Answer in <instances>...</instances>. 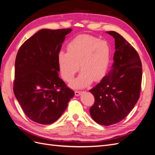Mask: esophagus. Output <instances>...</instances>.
<instances>
[{"label": "esophagus", "mask_w": 155, "mask_h": 155, "mask_svg": "<svg viewBox=\"0 0 155 155\" xmlns=\"http://www.w3.org/2000/svg\"><path fill=\"white\" fill-rule=\"evenodd\" d=\"M83 91H75V95H76V96H80L81 94L83 93Z\"/></svg>", "instance_id": "34e87169"}]
</instances>
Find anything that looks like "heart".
<instances>
[{"label":"heart","mask_w":155,"mask_h":155,"mask_svg":"<svg viewBox=\"0 0 155 155\" xmlns=\"http://www.w3.org/2000/svg\"><path fill=\"white\" fill-rule=\"evenodd\" d=\"M67 52L60 51L58 67L64 81L70 82L79 69V76L70 85L82 88L96 81L105 74L110 61V49L107 42L88 35H79L67 45ZM79 66H78V65Z\"/></svg>","instance_id":"heart-1"}]
</instances>
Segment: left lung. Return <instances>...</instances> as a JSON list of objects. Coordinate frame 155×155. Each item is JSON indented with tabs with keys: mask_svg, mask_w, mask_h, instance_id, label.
Masks as SVG:
<instances>
[{
	"mask_svg": "<svg viewBox=\"0 0 155 155\" xmlns=\"http://www.w3.org/2000/svg\"><path fill=\"white\" fill-rule=\"evenodd\" d=\"M107 33L115 40L114 63L110 71L89 91L95 98L91 117L102 125L118 123L129 114L140 97L142 78L137 51L118 33Z\"/></svg>",
	"mask_w": 155,
	"mask_h": 155,
	"instance_id": "8db88e82",
	"label": "left lung"
}]
</instances>
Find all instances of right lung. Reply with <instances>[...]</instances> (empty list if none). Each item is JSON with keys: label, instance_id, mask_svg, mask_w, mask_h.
Returning <instances> with one entry per match:
<instances>
[{"label": "right lung", "instance_id": "right-lung-1", "mask_svg": "<svg viewBox=\"0 0 155 155\" xmlns=\"http://www.w3.org/2000/svg\"><path fill=\"white\" fill-rule=\"evenodd\" d=\"M72 30L42 29L22 45L15 63L13 91L26 116L51 124L66 110L74 96L59 77L58 55Z\"/></svg>", "mask_w": 155, "mask_h": 155}]
</instances>
